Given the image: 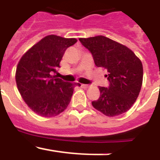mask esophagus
<instances>
[{"mask_svg": "<svg viewBox=\"0 0 160 160\" xmlns=\"http://www.w3.org/2000/svg\"><path fill=\"white\" fill-rule=\"evenodd\" d=\"M82 87L84 89H87L89 87V85H87V84H82Z\"/></svg>", "mask_w": 160, "mask_h": 160, "instance_id": "1", "label": "esophagus"}]
</instances>
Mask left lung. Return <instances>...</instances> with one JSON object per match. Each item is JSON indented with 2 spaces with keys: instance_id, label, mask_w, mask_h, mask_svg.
Here are the masks:
<instances>
[{
  "instance_id": "1",
  "label": "left lung",
  "mask_w": 160,
  "mask_h": 160,
  "mask_svg": "<svg viewBox=\"0 0 160 160\" xmlns=\"http://www.w3.org/2000/svg\"><path fill=\"white\" fill-rule=\"evenodd\" d=\"M92 54L95 66L107 69V87H99L100 97L92 106L107 116L122 114L132 107L140 92L143 70L141 61L129 48L104 36L79 38Z\"/></svg>"
}]
</instances>
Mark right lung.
Returning a JSON list of instances; mask_svg holds the SVG:
<instances>
[{
  "label": "right lung",
  "instance_id": "right-lung-1",
  "mask_svg": "<svg viewBox=\"0 0 160 160\" xmlns=\"http://www.w3.org/2000/svg\"><path fill=\"white\" fill-rule=\"evenodd\" d=\"M75 38L49 35L28 50L19 61L16 71L18 90L25 103L42 117L56 116L68 107L75 86L79 83L63 82L53 73L68 47Z\"/></svg>",
  "mask_w": 160,
  "mask_h": 160
}]
</instances>
